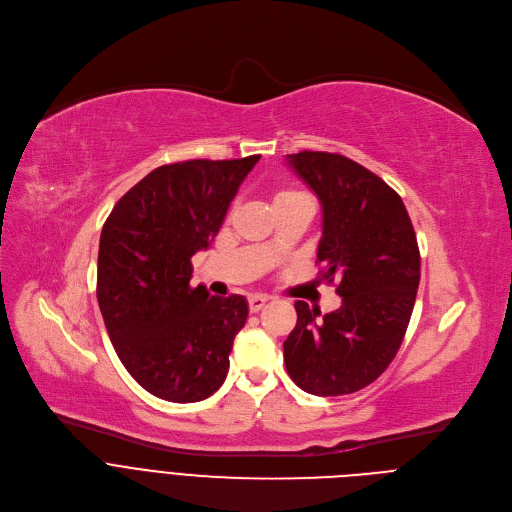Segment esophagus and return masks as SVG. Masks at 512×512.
I'll return each mask as SVG.
<instances>
[{
  "instance_id": "esophagus-1",
  "label": "esophagus",
  "mask_w": 512,
  "mask_h": 512,
  "mask_svg": "<svg viewBox=\"0 0 512 512\" xmlns=\"http://www.w3.org/2000/svg\"><path fill=\"white\" fill-rule=\"evenodd\" d=\"M265 304H267V298H265V296H251V298H249V310H251V314H257Z\"/></svg>"
}]
</instances>
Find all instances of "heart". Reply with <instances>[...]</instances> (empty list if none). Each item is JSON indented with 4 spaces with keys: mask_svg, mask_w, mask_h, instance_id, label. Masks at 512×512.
Returning <instances> with one entry per match:
<instances>
[{
    "mask_svg": "<svg viewBox=\"0 0 512 512\" xmlns=\"http://www.w3.org/2000/svg\"><path fill=\"white\" fill-rule=\"evenodd\" d=\"M285 200H308L302 192H296V190H281V192H277L275 194V198H273V204H277V202H285Z\"/></svg>",
    "mask_w": 512,
    "mask_h": 512,
    "instance_id": "obj_1",
    "label": "heart"
}]
</instances>
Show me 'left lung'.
Wrapping results in <instances>:
<instances>
[{
	"label": "left lung",
	"instance_id": "1",
	"mask_svg": "<svg viewBox=\"0 0 512 512\" xmlns=\"http://www.w3.org/2000/svg\"><path fill=\"white\" fill-rule=\"evenodd\" d=\"M287 164L322 204L320 279L338 281L342 306L320 320L296 302L285 369L306 393H356L385 373L409 326L421 265L415 231L401 196L350 158L300 152Z\"/></svg>",
	"mask_w": 512,
	"mask_h": 512
}]
</instances>
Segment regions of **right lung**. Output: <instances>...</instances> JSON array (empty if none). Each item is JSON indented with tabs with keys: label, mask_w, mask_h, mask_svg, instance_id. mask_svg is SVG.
Returning a JSON list of instances; mask_svg holds the SVG:
<instances>
[{
	"label": "right lung",
	"mask_w": 512,
	"mask_h": 512,
	"mask_svg": "<svg viewBox=\"0 0 512 512\" xmlns=\"http://www.w3.org/2000/svg\"><path fill=\"white\" fill-rule=\"evenodd\" d=\"M261 156L166 164L113 206L101 231L97 300L127 373L148 393L194 403L229 373L245 326L243 296L192 287V255L208 249Z\"/></svg>",
	"instance_id": "1"
}]
</instances>
